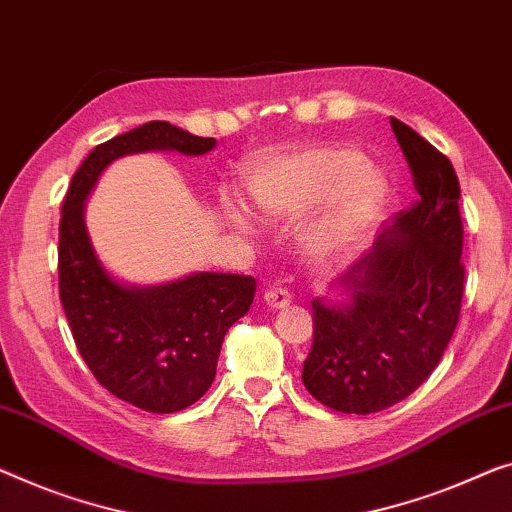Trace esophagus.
I'll use <instances>...</instances> for the list:
<instances>
[{
    "label": "esophagus",
    "instance_id": "34e87169",
    "mask_svg": "<svg viewBox=\"0 0 512 512\" xmlns=\"http://www.w3.org/2000/svg\"><path fill=\"white\" fill-rule=\"evenodd\" d=\"M264 301H266V305H269V308L280 310V308H287V305L292 303V296H289L285 287H269L264 292Z\"/></svg>",
    "mask_w": 512,
    "mask_h": 512
}]
</instances>
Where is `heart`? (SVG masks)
Listing matches in <instances>:
<instances>
[{
    "label": "heart",
    "instance_id": "1",
    "mask_svg": "<svg viewBox=\"0 0 512 512\" xmlns=\"http://www.w3.org/2000/svg\"><path fill=\"white\" fill-rule=\"evenodd\" d=\"M386 183L354 147H305L273 156L248 177V195L269 220H292L326 197L312 218L308 239L315 248H340L363 230L384 200ZM234 223L246 213L227 204Z\"/></svg>",
    "mask_w": 512,
    "mask_h": 512
}]
</instances>
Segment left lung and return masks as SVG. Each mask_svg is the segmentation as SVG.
I'll list each match as a JSON object with an SVG mask.
<instances>
[{
  "mask_svg": "<svg viewBox=\"0 0 512 512\" xmlns=\"http://www.w3.org/2000/svg\"><path fill=\"white\" fill-rule=\"evenodd\" d=\"M414 188L375 248L342 285L349 305L312 301V349L303 384L342 414L393 407L432 375L460 319L464 292L460 181L448 160L414 128L391 117Z\"/></svg>",
  "mask_w": 512,
  "mask_h": 512,
  "instance_id": "left-lung-1",
  "label": "left lung"
}]
</instances>
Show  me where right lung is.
<instances>
[{
  "label": "right lung",
  "instance_id": "add662e5",
  "mask_svg": "<svg viewBox=\"0 0 512 512\" xmlns=\"http://www.w3.org/2000/svg\"><path fill=\"white\" fill-rule=\"evenodd\" d=\"M213 147V137L149 121L98 144L61 204L59 299L75 347L98 384L151 414L181 411L209 391L225 333L250 310L257 282L236 273H195L158 287L121 285L91 248L85 200L114 158L151 149L202 156Z\"/></svg>",
  "mask_w": 512,
  "mask_h": 512
}]
</instances>
